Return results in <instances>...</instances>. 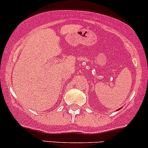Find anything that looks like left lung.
I'll use <instances>...</instances> for the list:
<instances>
[{
	"mask_svg": "<svg viewBox=\"0 0 148 148\" xmlns=\"http://www.w3.org/2000/svg\"><path fill=\"white\" fill-rule=\"evenodd\" d=\"M120 109H121V108H120V109H118V110H120Z\"/></svg>",
	"mask_w": 148,
	"mask_h": 148,
	"instance_id": "8db88e82",
	"label": "left lung"
}]
</instances>
